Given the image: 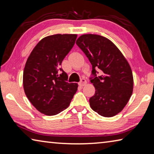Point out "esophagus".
I'll list each match as a JSON object with an SVG mask.
<instances>
[{
    "label": "esophagus",
    "mask_w": 154,
    "mask_h": 154,
    "mask_svg": "<svg viewBox=\"0 0 154 154\" xmlns=\"http://www.w3.org/2000/svg\"><path fill=\"white\" fill-rule=\"evenodd\" d=\"M86 83H87L86 80H85V79H82L80 81V82L79 83V84L80 86H84V85L86 84Z\"/></svg>",
    "instance_id": "obj_1"
}]
</instances>
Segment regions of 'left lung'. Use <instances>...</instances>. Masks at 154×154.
Segmentation results:
<instances>
[{"mask_svg": "<svg viewBox=\"0 0 154 154\" xmlns=\"http://www.w3.org/2000/svg\"><path fill=\"white\" fill-rule=\"evenodd\" d=\"M76 43L92 65L90 82L96 91L89 100L91 108L101 116H115L123 110L133 91L130 64L116 45L103 36L83 35ZM97 68L101 71L100 76Z\"/></svg>", "mask_w": 154, "mask_h": 154, "instance_id": "1", "label": "left lung"}]
</instances>
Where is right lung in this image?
<instances>
[{"mask_svg": "<svg viewBox=\"0 0 154 154\" xmlns=\"http://www.w3.org/2000/svg\"><path fill=\"white\" fill-rule=\"evenodd\" d=\"M77 35L57 34L37 43L26 62L23 73L24 92L32 105L47 116L66 109L76 93L78 84L68 83L62 62L75 43Z\"/></svg>", "mask_w": 154, "mask_h": 154, "instance_id": "1", "label": "right lung"}]
</instances>
